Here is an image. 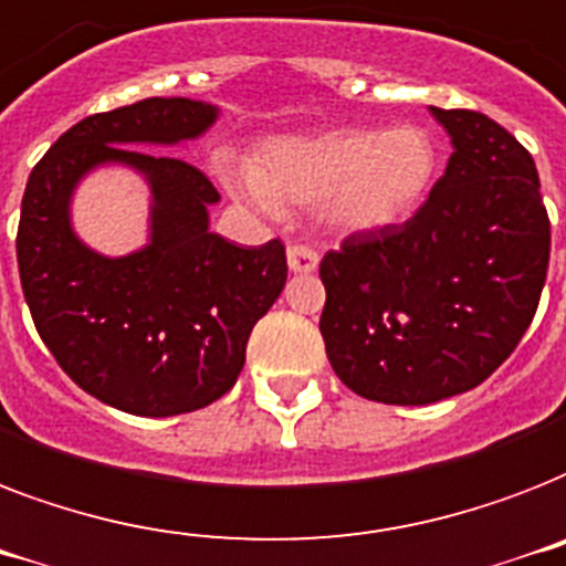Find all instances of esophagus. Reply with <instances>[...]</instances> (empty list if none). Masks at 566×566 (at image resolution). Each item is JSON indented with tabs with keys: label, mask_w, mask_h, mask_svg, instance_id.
I'll use <instances>...</instances> for the list:
<instances>
[{
	"label": "esophagus",
	"mask_w": 566,
	"mask_h": 566,
	"mask_svg": "<svg viewBox=\"0 0 566 566\" xmlns=\"http://www.w3.org/2000/svg\"><path fill=\"white\" fill-rule=\"evenodd\" d=\"M286 260L289 269L295 271V274H310V271L318 269V254H315V248L304 245V242H292L286 248Z\"/></svg>",
	"instance_id": "1"
}]
</instances>
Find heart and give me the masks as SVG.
Wrapping results in <instances>:
<instances>
[{
	"instance_id": "heart-1",
	"label": "heart",
	"mask_w": 566,
	"mask_h": 566,
	"mask_svg": "<svg viewBox=\"0 0 566 566\" xmlns=\"http://www.w3.org/2000/svg\"><path fill=\"white\" fill-rule=\"evenodd\" d=\"M436 169L432 137L418 125H400L271 139L251 171L228 166L224 175L265 210L324 205L342 230H379L415 212Z\"/></svg>"
}]
</instances>
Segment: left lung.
Masks as SVG:
<instances>
[{
    "label": "left lung",
    "instance_id": "obj_1",
    "mask_svg": "<svg viewBox=\"0 0 566 566\" xmlns=\"http://www.w3.org/2000/svg\"><path fill=\"white\" fill-rule=\"evenodd\" d=\"M444 178L403 224L350 233L321 260V336L365 400L427 406L485 382L520 345L549 269L535 160L479 111L432 107Z\"/></svg>",
    "mask_w": 566,
    "mask_h": 566
}]
</instances>
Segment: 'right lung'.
Wrapping results in <instances>:
<instances>
[{"label": "right lung", "instance_id": "obj_1", "mask_svg": "<svg viewBox=\"0 0 566 566\" xmlns=\"http://www.w3.org/2000/svg\"><path fill=\"white\" fill-rule=\"evenodd\" d=\"M216 107L143 98L93 113L31 169L17 228L25 304L43 345L75 386L113 409L169 418L237 386L256 321L286 286V245L239 248L207 230L219 189L192 163L139 151L198 137ZM146 170L156 192L153 245L107 261L69 228L71 187L98 161Z\"/></svg>", "mask_w": 566, "mask_h": 566}]
</instances>
